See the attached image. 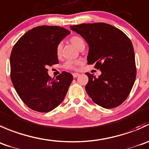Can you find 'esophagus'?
Masks as SVG:
<instances>
[{"instance_id":"esophagus-1","label":"esophagus","mask_w":149,"mask_h":149,"mask_svg":"<svg viewBox=\"0 0 149 149\" xmlns=\"http://www.w3.org/2000/svg\"><path fill=\"white\" fill-rule=\"evenodd\" d=\"M72 75H73V77L76 78V77H77L78 76H79V73H77V72H74V73H73Z\"/></svg>"}]
</instances>
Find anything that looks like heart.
I'll return each mask as SVG.
<instances>
[{
	"label": "heart",
	"instance_id": "obj_1",
	"mask_svg": "<svg viewBox=\"0 0 149 149\" xmlns=\"http://www.w3.org/2000/svg\"><path fill=\"white\" fill-rule=\"evenodd\" d=\"M70 42L78 50H79L82 47H85V42H84L83 39L79 36L72 37L70 38ZM61 49H62V46H61V44H59L56 48V54L58 56H61ZM79 64V61H67L64 63V67L65 69H68V70H76Z\"/></svg>",
	"mask_w": 149,
	"mask_h": 149
}]
</instances>
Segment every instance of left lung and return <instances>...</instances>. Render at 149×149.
I'll list each match as a JSON object with an SVG mask.
<instances>
[{
  "label": "left lung",
  "instance_id": "left-lung-1",
  "mask_svg": "<svg viewBox=\"0 0 149 149\" xmlns=\"http://www.w3.org/2000/svg\"><path fill=\"white\" fill-rule=\"evenodd\" d=\"M88 43V64H95L101 74L89 73L85 91L93 101L105 109L123 104L136 77L135 54L130 40L120 29L106 23L70 26Z\"/></svg>",
  "mask_w": 149,
  "mask_h": 149
}]
</instances>
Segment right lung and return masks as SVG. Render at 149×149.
I'll return each mask as SVG.
<instances>
[{
  "label": "right lung",
  "instance_id": "obj_1",
  "mask_svg": "<svg viewBox=\"0 0 149 149\" xmlns=\"http://www.w3.org/2000/svg\"><path fill=\"white\" fill-rule=\"evenodd\" d=\"M70 34L61 26H39L26 32L13 48L11 81L20 98L34 111H52L65 98L73 76L63 72L51 79L47 67L58 64L56 48Z\"/></svg>",
  "mask_w": 149,
  "mask_h": 149
}]
</instances>
